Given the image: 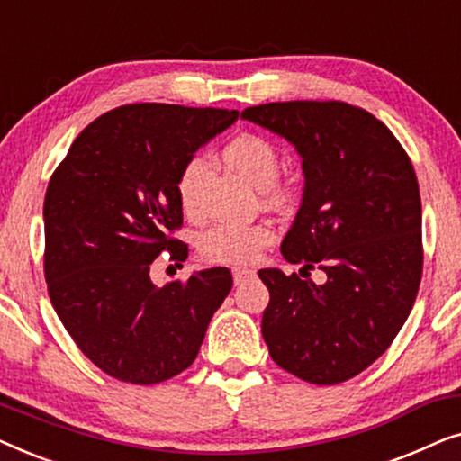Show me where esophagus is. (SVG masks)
Here are the masks:
<instances>
[{
    "label": "esophagus",
    "mask_w": 461,
    "mask_h": 461,
    "mask_svg": "<svg viewBox=\"0 0 461 461\" xmlns=\"http://www.w3.org/2000/svg\"><path fill=\"white\" fill-rule=\"evenodd\" d=\"M254 275H256V270H251V268H245V267H235V268H232V279H235V285L251 279V276H254Z\"/></svg>",
    "instance_id": "34e87169"
}]
</instances>
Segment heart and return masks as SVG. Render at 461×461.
Listing matches in <instances>:
<instances>
[{
  "mask_svg": "<svg viewBox=\"0 0 461 461\" xmlns=\"http://www.w3.org/2000/svg\"><path fill=\"white\" fill-rule=\"evenodd\" d=\"M222 161L258 191L273 201L285 199V193L275 186L279 178V155L273 144L256 134H239L224 144ZM207 176L203 157H191L176 182V193L182 210L194 216L199 210V191ZM273 241V230L267 224H216L199 239V251L205 260L220 264H245L256 260L262 248Z\"/></svg>",
  "mask_w": 461,
  "mask_h": 461,
  "instance_id": "1",
  "label": "heart"
}]
</instances>
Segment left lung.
Masks as SVG:
<instances>
[{
	"mask_svg": "<svg viewBox=\"0 0 461 461\" xmlns=\"http://www.w3.org/2000/svg\"><path fill=\"white\" fill-rule=\"evenodd\" d=\"M241 119L285 138L304 172L300 210L281 243L300 275L258 270L270 294L264 342L300 380H350L386 352L418 295L424 254L411 161L380 119L338 100L249 106ZM314 266L323 284L301 279Z\"/></svg>",
	"mask_w": 461,
	"mask_h": 461,
	"instance_id": "obj_1",
	"label": "left lung"
}]
</instances>
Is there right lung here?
<instances>
[{"label":"right lung","mask_w":461,"mask_h":461,"mask_svg":"<svg viewBox=\"0 0 461 461\" xmlns=\"http://www.w3.org/2000/svg\"><path fill=\"white\" fill-rule=\"evenodd\" d=\"M239 111L128 104L92 122L68 149L43 201L48 294L68 336L122 382L159 384L191 367L207 325L232 287L229 268L155 285L163 249L188 248L176 182Z\"/></svg>","instance_id":"right-lung-1"}]
</instances>
